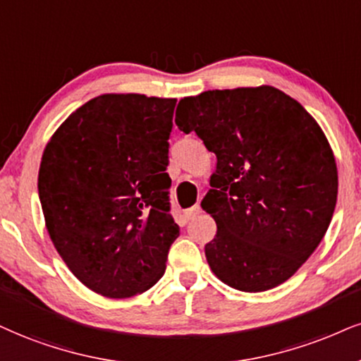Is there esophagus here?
<instances>
[{"mask_svg": "<svg viewBox=\"0 0 361 361\" xmlns=\"http://www.w3.org/2000/svg\"><path fill=\"white\" fill-rule=\"evenodd\" d=\"M199 212H201V206H199V204H195V206L185 209V211H184V217H185V219H188V221H189V219H194V217L197 216Z\"/></svg>", "mask_w": 361, "mask_h": 361, "instance_id": "obj_1", "label": "esophagus"}]
</instances>
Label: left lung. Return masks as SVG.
<instances>
[{
    "mask_svg": "<svg viewBox=\"0 0 361 361\" xmlns=\"http://www.w3.org/2000/svg\"><path fill=\"white\" fill-rule=\"evenodd\" d=\"M176 123L217 157L201 204L217 224L206 244L212 273L246 293L291 278L322 243L336 206L335 157L317 120L264 85L185 97Z\"/></svg>",
    "mask_w": 361,
    "mask_h": 361,
    "instance_id": "8db88e82",
    "label": "left lung"
}]
</instances>
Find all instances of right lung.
<instances>
[{
  "label": "right lung",
  "mask_w": 361,
  "mask_h": 361,
  "mask_svg": "<svg viewBox=\"0 0 361 361\" xmlns=\"http://www.w3.org/2000/svg\"><path fill=\"white\" fill-rule=\"evenodd\" d=\"M176 104L95 97L44 147L38 194L48 234L70 271L102 296H135L166 273L179 235L166 172Z\"/></svg>",
  "instance_id": "add662e5"
}]
</instances>
